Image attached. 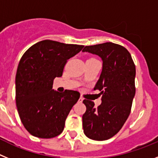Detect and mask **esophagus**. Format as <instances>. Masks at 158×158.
<instances>
[{
    "label": "esophagus",
    "instance_id": "obj_1",
    "mask_svg": "<svg viewBox=\"0 0 158 158\" xmlns=\"http://www.w3.org/2000/svg\"><path fill=\"white\" fill-rule=\"evenodd\" d=\"M83 100H84L83 97H81V96L80 98H79V102H81H81L83 101Z\"/></svg>",
    "mask_w": 158,
    "mask_h": 158
}]
</instances>
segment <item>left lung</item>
I'll use <instances>...</instances> for the list:
<instances>
[{"label":"left lung","mask_w":158,"mask_h":158,"mask_svg":"<svg viewBox=\"0 0 158 158\" xmlns=\"http://www.w3.org/2000/svg\"><path fill=\"white\" fill-rule=\"evenodd\" d=\"M83 51L103 60L94 88L100 91L102 103L96 107L92 100H83L86 106L82 116L84 133L93 140H107L120 131L131 113L135 95V65L125 47L111 42L86 46Z\"/></svg>","instance_id":"8db88e82"}]
</instances>
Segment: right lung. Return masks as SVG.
<instances>
[{
    "mask_svg": "<svg viewBox=\"0 0 158 158\" xmlns=\"http://www.w3.org/2000/svg\"><path fill=\"white\" fill-rule=\"evenodd\" d=\"M83 47L46 40L27 49L19 60L16 75V107L23 127L33 136L51 139L63 131L80 93L54 91L53 82L62 76L68 59Z\"/></svg>",
    "mask_w": 158,
    "mask_h": 158,
    "instance_id": "obj_1",
    "label": "right lung"
}]
</instances>
